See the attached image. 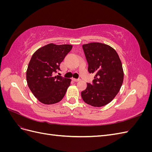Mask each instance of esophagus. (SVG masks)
Returning <instances> with one entry per match:
<instances>
[{
	"mask_svg": "<svg viewBox=\"0 0 152 152\" xmlns=\"http://www.w3.org/2000/svg\"><path fill=\"white\" fill-rule=\"evenodd\" d=\"M72 80H73V82H78V81L80 80V79H74V78H73V79H72Z\"/></svg>",
	"mask_w": 152,
	"mask_h": 152,
	"instance_id": "1",
	"label": "esophagus"
}]
</instances>
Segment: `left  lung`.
<instances>
[{
    "mask_svg": "<svg viewBox=\"0 0 152 152\" xmlns=\"http://www.w3.org/2000/svg\"><path fill=\"white\" fill-rule=\"evenodd\" d=\"M82 48L88 63V71L94 73L93 84L87 83L81 92L84 102L94 107L108 104L121 89L124 80L122 62L116 50L110 45L91 42Z\"/></svg>",
    "mask_w": 152,
    "mask_h": 152,
    "instance_id": "8db88e82",
    "label": "left lung"
}]
</instances>
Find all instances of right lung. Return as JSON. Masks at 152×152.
Listing matches in <instances>:
<instances>
[{
	"instance_id": "right-lung-1",
	"label": "right lung",
	"mask_w": 152,
	"mask_h": 152,
	"mask_svg": "<svg viewBox=\"0 0 152 152\" xmlns=\"http://www.w3.org/2000/svg\"><path fill=\"white\" fill-rule=\"evenodd\" d=\"M70 44L50 43L39 48L32 55L26 70L27 84L40 102L52 104L65 96L71 79L54 75L60 64L70 51Z\"/></svg>"
}]
</instances>
